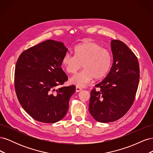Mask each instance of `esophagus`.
I'll return each mask as SVG.
<instances>
[{"mask_svg": "<svg viewBox=\"0 0 153 153\" xmlns=\"http://www.w3.org/2000/svg\"><path fill=\"white\" fill-rule=\"evenodd\" d=\"M82 90V89L81 87H78V86H76V92H80Z\"/></svg>", "mask_w": 153, "mask_h": 153, "instance_id": "esophagus-1", "label": "esophagus"}]
</instances>
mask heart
<instances>
[{
	"label": "heart",
	"mask_w": 153,
	"mask_h": 153,
	"mask_svg": "<svg viewBox=\"0 0 153 153\" xmlns=\"http://www.w3.org/2000/svg\"><path fill=\"white\" fill-rule=\"evenodd\" d=\"M75 55L67 53L62 59V65L68 73H74L83 65L84 69L69 78L71 84L84 87L93 78L100 79L110 70L112 57L107 50L94 41H86L75 48Z\"/></svg>",
	"instance_id": "heart-1"
}]
</instances>
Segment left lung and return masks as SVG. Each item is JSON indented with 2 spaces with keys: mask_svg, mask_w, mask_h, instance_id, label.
<instances>
[{
  "mask_svg": "<svg viewBox=\"0 0 153 153\" xmlns=\"http://www.w3.org/2000/svg\"><path fill=\"white\" fill-rule=\"evenodd\" d=\"M113 64L104 79L91 92L89 111L96 121L108 123L121 118L135 100L140 78L135 55L119 40L111 41Z\"/></svg>",
  "mask_w": 153,
  "mask_h": 153,
  "instance_id": "1",
  "label": "left lung"
}]
</instances>
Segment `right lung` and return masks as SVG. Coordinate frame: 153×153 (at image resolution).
Masks as SVG:
<instances>
[{
	"label": "right lung",
	"mask_w": 153,
	"mask_h": 153,
	"mask_svg": "<svg viewBox=\"0 0 153 153\" xmlns=\"http://www.w3.org/2000/svg\"><path fill=\"white\" fill-rule=\"evenodd\" d=\"M67 51L63 43L48 39L25 50L18 59L15 72L18 100L25 112L39 122L57 123L68 112L75 86L56 89L68 80L61 68Z\"/></svg>",
	"instance_id": "add662e5"
}]
</instances>
